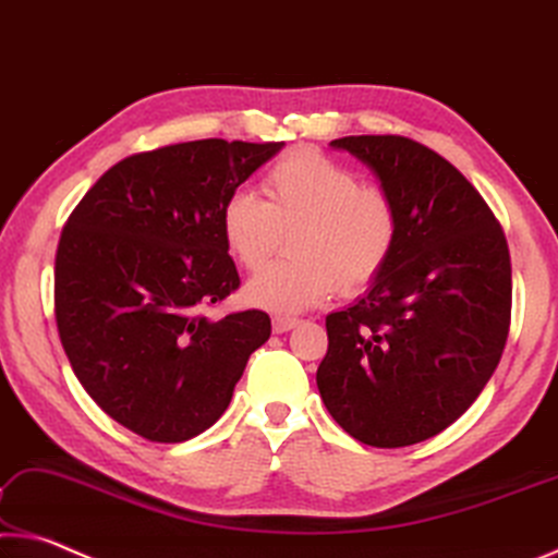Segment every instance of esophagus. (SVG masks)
<instances>
[{
    "label": "esophagus",
    "mask_w": 558,
    "mask_h": 558,
    "mask_svg": "<svg viewBox=\"0 0 558 558\" xmlns=\"http://www.w3.org/2000/svg\"><path fill=\"white\" fill-rule=\"evenodd\" d=\"M296 324H299L296 316H274V318H271L274 333H287V331H291V328H294Z\"/></svg>",
    "instance_id": "obj_1"
}]
</instances>
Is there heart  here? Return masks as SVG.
<instances>
[{
    "label": "heart",
    "instance_id": "heart-1",
    "mask_svg": "<svg viewBox=\"0 0 558 558\" xmlns=\"http://www.w3.org/2000/svg\"><path fill=\"white\" fill-rule=\"evenodd\" d=\"M262 199L234 190L219 207L227 252L257 271L279 252L289 259L257 274L244 289L250 304L296 314L333 291L359 296L388 269L400 244L403 217L386 187L365 185L328 155L296 148L264 172Z\"/></svg>",
    "mask_w": 558,
    "mask_h": 558
}]
</instances>
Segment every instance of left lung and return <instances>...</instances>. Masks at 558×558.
<instances>
[{
  "label": "left lung",
  "mask_w": 558,
  "mask_h": 558,
  "mask_svg": "<svg viewBox=\"0 0 558 558\" xmlns=\"http://www.w3.org/2000/svg\"><path fill=\"white\" fill-rule=\"evenodd\" d=\"M398 199L403 232L359 304L326 316L316 386L331 417L371 447L442 433L495 373L511 324V259L495 213L442 155L405 135L331 141Z\"/></svg>",
  "instance_id": "1"
}]
</instances>
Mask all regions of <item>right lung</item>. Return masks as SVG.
Masks as SVG:
<instances>
[{
  "label": "right lung",
  "instance_id": "right-lung-1",
  "mask_svg": "<svg viewBox=\"0 0 558 558\" xmlns=\"http://www.w3.org/2000/svg\"><path fill=\"white\" fill-rule=\"evenodd\" d=\"M281 143L222 138L128 155L61 230L53 314L96 405L150 442H182L230 405L269 339L259 308L207 318L240 289L219 207Z\"/></svg>",
  "mask_w": 558,
  "mask_h": 558
}]
</instances>
